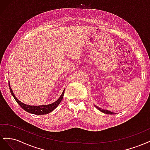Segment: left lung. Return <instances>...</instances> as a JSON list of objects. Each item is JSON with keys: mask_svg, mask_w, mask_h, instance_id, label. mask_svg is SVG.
I'll return each instance as SVG.
<instances>
[{"mask_svg": "<svg viewBox=\"0 0 150 150\" xmlns=\"http://www.w3.org/2000/svg\"><path fill=\"white\" fill-rule=\"evenodd\" d=\"M94 106L96 107L98 110H99L100 111H101L102 112H103V113H105V114H107V115H115V112H111V111H108V110H103V109H101V108H99V107H98L97 106H96L94 104Z\"/></svg>", "mask_w": 150, "mask_h": 150, "instance_id": "8db88e82", "label": "left lung"}]
</instances>
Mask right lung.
<instances>
[{"label": "right lung", "instance_id": "1", "mask_svg": "<svg viewBox=\"0 0 150 150\" xmlns=\"http://www.w3.org/2000/svg\"><path fill=\"white\" fill-rule=\"evenodd\" d=\"M8 86H9V89H10V91L12 95V96L13 98L15 99V100L16 102L19 104V106L24 110L25 111L28 112L29 113H31V114H34V115H46L48 114V113L52 112L53 110H55V109L57 107V106L59 104V103L61 102L62 99L63 98V96H64V90L63 91V92L62 94L61 95V96L59 97L57 101H56L54 103L47 104V105H40V106H30L28 105V104H25L23 103H22L20 101L19 99H18L14 93L12 91V90L11 89V87L10 86V82L8 81Z\"/></svg>", "mask_w": 150, "mask_h": 150}]
</instances>
